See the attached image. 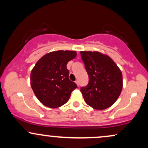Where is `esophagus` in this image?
I'll list each match as a JSON object with an SVG mask.
<instances>
[{"mask_svg":"<svg viewBox=\"0 0 148 148\" xmlns=\"http://www.w3.org/2000/svg\"><path fill=\"white\" fill-rule=\"evenodd\" d=\"M75 83L76 84V85H77L78 86H79V81H78V80H76V81H75Z\"/></svg>","mask_w":148,"mask_h":148,"instance_id":"obj_1","label":"esophagus"}]
</instances>
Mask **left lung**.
<instances>
[{"instance_id": "8db88e82", "label": "left lung", "mask_w": 148, "mask_h": 148, "mask_svg": "<svg viewBox=\"0 0 148 148\" xmlns=\"http://www.w3.org/2000/svg\"><path fill=\"white\" fill-rule=\"evenodd\" d=\"M89 83L81 88L85 101L92 108L104 110L114 103L123 89V74L115 62L99 51H81Z\"/></svg>"}]
</instances>
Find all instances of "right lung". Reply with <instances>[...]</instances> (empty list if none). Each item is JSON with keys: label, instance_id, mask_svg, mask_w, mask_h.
Here are the masks:
<instances>
[{"label": "right lung", "instance_id": "obj_1", "mask_svg": "<svg viewBox=\"0 0 148 148\" xmlns=\"http://www.w3.org/2000/svg\"><path fill=\"white\" fill-rule=\"evenodd\" d=\"M76 56L75 51H56L45 54L30 73V85L39 101L51 108L67 103L77 88L69 79L67 64Z\"/></svg>", "mask_w": 148, "mask_h": 148}]
</instances>
